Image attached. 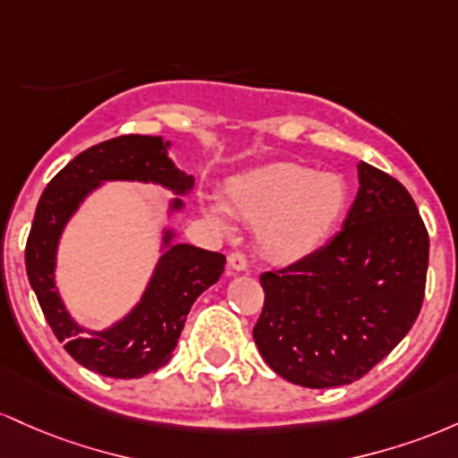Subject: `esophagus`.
<instances>
[{
	"instance_id": "obj_1",
	"label": "esophagus",
	"mask_w": 458,
	"mask_h": 458,
	"mask_svg": "<svg viewBox=\"0 0 458 458\" xmlns=\"http://www.w3.org/2000/svg\"><path fill=\"white\" fill-rule=\"evenodd\" d=\"M227 264H229V268L235 272H242L249 268V261H246V255L242 253V250H233V253H229Z\"/></svg>"
}]
</instances>
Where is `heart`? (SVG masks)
I'll return each mask as SVG.
<instances>
[{"mask_svg": "<svg viewBox=\"0 0 458 458\" xmlns=\"http://www.w3.org/2000/svg\"><path fill=\"white\" fill-rule=\"evenodd\" d=\"M346 182L335 173H318L301 164L279 162L235 179L227 205L249 225H257V242L276 261H292L316 249L331 233L346 208ZM208 214L227 225L223 205Z\"/></svg>", "mask_w": 458, "mask_h": 458, "instance_id": "obj_1", "label": "heart"}]
</instances>
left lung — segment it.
I'll return each instance as SVG.
<instances>
[{"label":"left lung","instance_id":"left-lung-1","mask_svg":"<svg viewBox=\"0 0 458 458\" xmlns=\"http://www.w3.org/2000/svg\"><path fill=\"white\" fill-rule=\"evenodd\" d=\"M344 227L294 264L259 276L261 357L302 387L348 385L377 366L422 310L428 231L409 190L369 164Z\"/></svg>","mask_w":458,"mask_h":458}]
</instances>
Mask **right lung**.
I'll list each match as a JSON object with an SVG mask.
<instances>
[{"label": "right lung", "instance_id": "obj_1", "mask_svg": "<svg viewBox=\"0 0 458 458\" xmlns=\"http://www.w3.org/2000/svg\"><path fill=\"white\" fill-rule=\"evenodd\" d=\"M106 179L157 182L177 192L192 186V177L179 173L168 160L160 138L125 133L86 148L40 194L25 244V270L51 331L77 363L104 377L138 378L166 366L190 307L218 281L227 259L223 253L190 244L171 246L162 255L140 305L110 331L81 335L55 292V246L81 199Z\"/></svg>", "mask_w": 458, "mask_h": 458}]
</instances>
